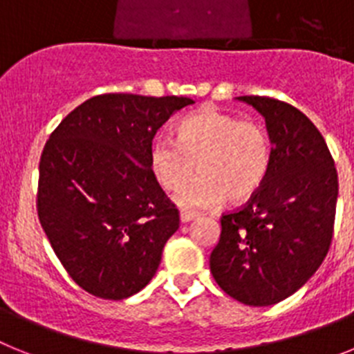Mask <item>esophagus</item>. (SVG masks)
<instances>
[{"mask_svg": "<svg viewBox=\"0 0 354 354\" xmlns=\"http://www.w3.org/2000/svg\"><path fill=\"white\" fill-rule=\"evenodd\" d=\"M196 218V212H189V211H180V221L183 223H187V221H192Z\"/></svg>", "mask_w": 354, "mask_h": 354, "instance_id": "obj_1", "label": "esophagus"}]
</instances>
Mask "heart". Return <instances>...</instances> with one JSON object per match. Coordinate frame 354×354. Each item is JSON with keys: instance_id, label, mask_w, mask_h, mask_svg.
<instances>
[{"instance_id": "b5f03b06", "label": "heart", "mask_w": 354, "mask_h": 354, "mask_svg": "<svg viewBox=\"0 0 354 354\" xmlns=\"http://www.w3.org/2000/svg\"><path fill=\"white\" fill-rule=\"evenodd\" d=\"M150 168L167 192H177L186 209L218 207L227 196L236 204L261 192L273 162V143L262 122L241 118L214 106L187 115L175 127V140L158 136L150 147Z\"/></svg>"}]
</instances>
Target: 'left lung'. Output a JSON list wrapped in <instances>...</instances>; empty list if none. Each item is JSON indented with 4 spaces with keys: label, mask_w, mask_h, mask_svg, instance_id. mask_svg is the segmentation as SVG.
<instances>
[{
    "label": "left lung",
    "mask_w": 354,
    "mask_h": 354,
    "mask_svg": "<svg viewBox=\"0 0 354 354\" xmlns=\"http://www.w3.org/2000/svg\"><path fill=\"white\" fill-rule=\"evenodd\" d=\"M237 99L266 118L273 162L261 192L221 214L209 266L230 298L268 306L305 286L326 257L339 177L323 134L298 108L262 95Z\"/></svg>",
    "instance_id": "obj_1"
}]
</instances>
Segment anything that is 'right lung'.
<instances>
[{
	"label": "right lung",
	"instance_id": "right-lung-1",
	"mask_svg": "<svg viewBox=\"0 0 354 354\" xmlns=\"http://www.w3.org/2000/svg\"><path fill=\"white\" fill-rule=\"evenodd\" d=\"M187 97L102 93L72 109L46 142L37 212L68 277L102 299H126L158 271L179 228L149 154Z\"/></svg>",
	"mask_w": 354,
	"mask_h": 354
}]
</instances>
